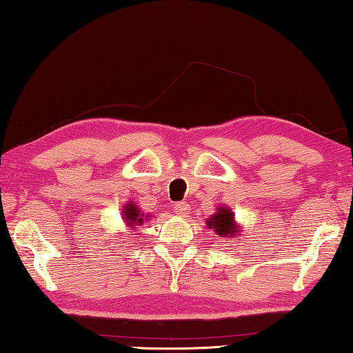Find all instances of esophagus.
<instances>
[{"mask_svg":"<svg viewBox=\"0 0 353 353\" xmlns=\"http://www.w3.org/2000/svg\"><path fill=\"white\" fill-rule=\"evenodd\" d=\"M174 212L179 216H187L190 212V204H187V202H177V204H174Z\"/></svg>","mask_w":353,"mask_h":353,"instance_id":"1","label":"esophagus"}]
</instances>
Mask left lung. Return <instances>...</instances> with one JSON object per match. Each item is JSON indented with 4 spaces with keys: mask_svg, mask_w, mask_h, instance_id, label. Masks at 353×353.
Instances as JSON below:
<instances>
[{
    "mask_svg": "<svg viewBox=\"0 0 353 353\" xmlns=\"http://www.w3.org/2000/svg\"><path fill=\"white\" fill-rule=\"evenodd\" d=\"M207 223L210 227H214L216 234L221 236L235 238V235H236V225L234 221V214H232V212L227 210V208L221 207L218 213L212 214V218L208 219Z\"/></svg>",
    "mask_w": 353,
    "mask_h": 353,
    "instance_id": "1",
    "label": "left lung"
}]
</instances>
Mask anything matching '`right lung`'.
<instances>
[{"label":"right lung","instance_id":"right-lung-1","mask_svg":"<svg viewBox=\"0 0 353 353\" xmlns=\"http://www.w3.org/2000/svg\"><path fill=\"white\" fill-rule=\"evenodd\" d=\"M123 214H124V216H126V219L129 221L130 225L141 224L143 223V218H141V214L139 212V208H137L134 204L126 205V210L123 212Z\"/></svg>","mask_w":353,"mask_h":353}]
</instances>
